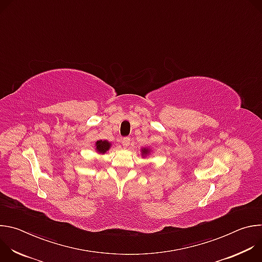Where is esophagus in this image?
<instances>
[{"mask_svg":"<svg viewBox=\"0 0 262 262\" xmlns=\"http://www.w3.org/2000/svg\"><path fill=\"white\" fill-rule=\"evenodd\" d=\"M121 142H122V145H123L124 147H128V146H129V144H130V138H128V137L122 138Z\"/></svg>","mask_w":262,"mask_h":262,"instance_id":"obj_1","label":"esophagus"}]
</instances>
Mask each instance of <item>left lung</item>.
I'll use <instances>...</instances> for the list:
<instances>
[{"mask_svg":"<svg viewBox=\"0 0 262 262\" xmlns=\"http://www.w3.org/2000/svg\"><path fill=\"white\" fill-rule=\"evenodd\" d=\"M149 152H150V150H149L148 148H143V149H142V151H141L142 157H146V156H148V155H149Z\"/></svg>","mask_w":262,"mask_h":262,"instance_id":"8db88e82","label":"left lung"}]
</instances>
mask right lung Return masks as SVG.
I'll use <instances>...</instances> for the list:
<instances>
[{
    "instance_id": "right-lung-1",
    "label": "right lung",
    "mask_w": 262,
    "mask_h": 262,
    "mask_svg": "<svg viewBox=\"0 0 262 262\" xmlns=\"http://www.w3.org/2000/svg\"><path fill=\"white\" fill-rule=\"evenodd\" d=\"M111 147V143L106 140H98L96 143H95V150L100 154V155H103L105 154L108 149Z\"/></svg>"
}]
</instances>
